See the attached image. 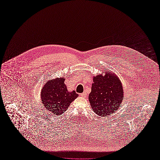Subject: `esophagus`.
I'll use <instances>...</instances> for the list:
<instances>
[{"instance_id":"esophagus-1","label":"esophagus","mask_w":160,"mask_h":160,"mask_svg":"<svg viewBox=\"0 0 160 160\" xmlns=\"http://www.w3.org/2000/svg\"><path fill=\"white\" fill-rule=\"evenodd\" d=\"M86 95H87V94H86V92H83V93H82V94H80V96H82V97H85L86 96Z\"/></svg>"}]
</instances>
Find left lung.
<instances>
[{"mask_svg":"<svg viewBox=\"0 0 160 160\" xmlns=\"http://www.w3.org/2000/svg\"><path fill=\"white\" fill-rule=\"evenodd\" d=\"M93 77L88 100L92 109L101 117L115 113L124 98L122 83L118 77L111 70Z\"/></svg>","mask_w":160,"mask_h":160,"instance_id":"left-lung-1","label":"left lung"}]
</instances>
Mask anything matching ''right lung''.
<instances>
[{
	"label": "right lung",
	"mask_w": 160,
	"mask_h": 160,
	"mask_svg": "<svg viewBox=\"0 0 160 160\" xmlns=\"http://www.w3.org/2000/svg\"><path fill=\"white\" fill-rule=\"evenodd\" d=\"M64 80V77L49 80L41 90L42 103L53 115H61L78 96L75 90H68Z\"/></svg>",
	"instance_id": "obj_1"
}]
</instances>
